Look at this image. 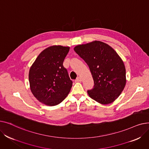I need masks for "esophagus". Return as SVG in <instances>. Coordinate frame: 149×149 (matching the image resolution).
Listing matches in <instances>:
<instances>
[{"mask_svg": "<svg viewBox=\"0 0 149 149\" xmlns=\"http://www.w3.org/2000/svg\"><path fill=\"white\" fill-rule=\"evenodd\" d=\"M75 81L76 82H81V78L80 77H79L77 78V79L75 80Z\"/></svg>", "mask_w": 149, "mask_h": 149, "instance_id": "esophagus-1", "label": "esophagus"}]
</instances>
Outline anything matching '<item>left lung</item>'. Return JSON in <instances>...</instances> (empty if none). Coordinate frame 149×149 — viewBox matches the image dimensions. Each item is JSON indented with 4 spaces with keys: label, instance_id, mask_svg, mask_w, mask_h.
I'll return each mask as SVG.
<instances>
[{
    "label": "left lung",
    "instance_id": "obj_1",
    "mask_svg": "<svg viewBox=\"0 0 149 149\" xmlns=\"http://www.w3.org/2000/svg\"><path fill=\"white\" fill-rule=\"evenodd\" d=\"M86 63L94 81L89 96L101 104H111L120 95L126 84V68L119 55L109 45L95 40L74 47Z\"/></svg>",
    "mask_w": 149,
    "mask_h": 149
}]
</instances>
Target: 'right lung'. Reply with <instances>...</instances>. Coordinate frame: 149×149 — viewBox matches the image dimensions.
<instances>
[{
  "mask_svg": "<svg viewBox=\"0 0 149 149\" xmlns=\"http://www.w3.org/2000/svg\"><path fill=\"white\" fill-rule=\"evenodd\" d=\"M69 46L54 45L38 55L29 71L30 89L40 103L54 106L68 96L72 86L63 63Z\"/></svg>",
  "mask_w": 149,
  "mask_h": 149,
  "instance_id": "1",
  "label": "right lung"
}]
</instances>
